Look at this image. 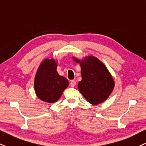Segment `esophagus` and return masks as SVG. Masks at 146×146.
I'll use <instances>...</instances> for the list:
<instances>
[{
  "mask_svg": "<svg viewBox=\"0 0 146 146\" xmlns=\"http://www.w3.org/2000/svg\"><path fill=\"white\" fill-rule=\"evenodd\" d=\"M76 84V82L75 80H71L70 82V85L72 87H74Z\"/></svg>",
  "mask_w": 146,
  "mask_h": 146,
  "instance_id": "obj_1",
  "label": "esophagus"
}]
</instances>
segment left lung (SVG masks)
<instances>
[{
	"label": "left lung",
	"instance_id": "8db88e82",
	"mask_svg": "<svg viewBox=\"0 0 146 146\" xmlns=\"http://www.w3.org/2000/svg\"><path fill=\"white\" fill-rule=\"evenodd\" d=\"M80 64L82 80L78 84L80 93L89 103L98 105L109 98L114 89L115 82L108 69L102 61L94 56L82 59L72 57Z\"/></svg>",
	"mask_w": 146,
	"mask_h": 146
}]
</instances>
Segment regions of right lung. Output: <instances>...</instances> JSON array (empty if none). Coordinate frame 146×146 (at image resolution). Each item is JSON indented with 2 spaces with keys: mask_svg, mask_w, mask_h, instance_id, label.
<instances>
[{
  "mask_svg": "<svg viewBox=\"0 0 146 146\" xmlns=\"http://www.w3.org/2000/svg\"><path fill=\"white\" fill-rule=\"evenodd\" d=\"M57 60L47 57L40 64L36 73L34 80L36 95L46 103L58 101L69 85L67 79L57 72Z\"/></svg>",
  "mask_w": 146,
  "mask_h": 146,
  "instance_id": "obj_1",
  "label": "right lung"
}]
</instances>
